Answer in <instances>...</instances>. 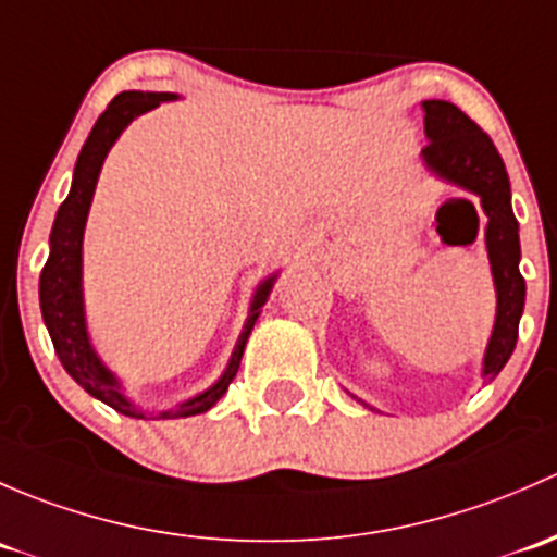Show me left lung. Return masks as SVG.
I'll return each instance as SVG.
<instances>
[{
  "instance_id": "1",
  "label": "left lung",
  "mask_w": 557,
  "mask_h": 557,
  "mask_svg": "<svg viewBox=\"0 0 557 557\" xmlns=\"http://www.w3.org/2000/svg\"><path fill=\"white\" fill-rule=\"evenodd\" d=\"M423 125L429 145L423 147V163L443 180L480 195L488 227L485 246L496 284V324L483 359V375L493 381L512 357L518 343V324L525 306V278L520 276L518 220L512 214V193L504 160L491 136L443 99L423 101Z\"/></svg>"
}]
</instances>
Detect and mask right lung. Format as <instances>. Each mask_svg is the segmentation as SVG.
<instances>
[{
	"label": "right lung",
	"instance_id": "add662e5",
	"mask_svg": "<svg viewBox=\"0 0 557 557\" xmlns=\"http://www.w3.org/2000/svg\"><path fill=\"white\" fill-rule=\"evenodd\" d=\"M176 94H141V90H123L109 101V107L96 120L94 131H90L88 141L79 150L77 165H74V180L72 190H69L66 200L59 206L55 214L53 233H50V255L39 276V306H42L45 326L50 332L55 354H59L61 364L90 397L101 399V403L114 407L117 412L131 418H147L145 410H139L123 392H120V381L101 364L99 354L94 351L88 337V326H85V311H83V233L85 220H88L90 200H94L96 182H99L101 163H104L109 147L117 141L123 134L125 125L139 114L150 112L160 104V101H174ZM276 276L265 278L255 292L251 300L249 319H246L244 330H240L236 351H233L231 364H227L225 375L206 388L198 397L180 403L171 410L158 412V418H187L206 412L209 407L220 403L222 394L236 377L240 357H244L246 341H249L255 321L260 317V308L265 306L268 295L273 289Z\"/></svg>",
	"mask_w": 557,
	"mask_h": 557
}]
</instances>
